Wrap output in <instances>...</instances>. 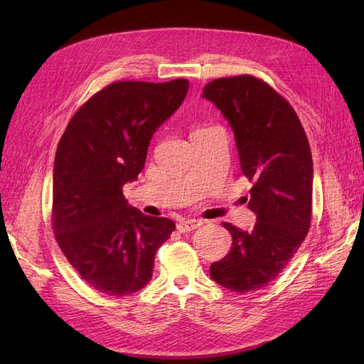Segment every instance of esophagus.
<instances>
[{"mask_svg":"<svg viewBox=\"0 0 364 364\" xmlns=\"http://www.w3.org/2000/svg\"><path fill=\"white\" fill-rule=\"evenodd\" d=\"M203 225L202 220H182V222L178 223V230L179 232H190V230H194L197 228H200Z\"/></svg>","mask_w":364,"mask_h":364,"instance_id":"34e87169","label":"esophagus"}]
</instances>
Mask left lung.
Here are the masks:
<instances>
[{
  "instance_id": "left-lung-1",
  "label": "left lung",
  "mask_w": 364,
  "mask_h": 364,
  "mask_svg": "<svg viewBox=\"0 0 364 364\" xmlns=\"http://www.w3.org/2000/svg\"><path fill=\"white\" fill-rule=\"evenodd\" d=\"M202 97L234 130L241 171L253 181L245 200L257 215L250 232L223 223L232 246L211 264L209 274L230 291H255L279 277L310 229V144L294 109L255 77L217 79L203 87Z\"/></svg>"
}]
</instances>
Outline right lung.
<instances>
[{
  "label": "right lung",
  "mask_w": 364,
  "mask_h": 364,
  "mask_svg": "<svg viewBox=\"0 0 364 364\" xmlns=\"http://www.w3.org/2000/svg\"><path fill=\"white\" fill-rule=\"evenodd\" d=\"M188 80L117 82L74 114L53 168V229L80 277L103 294L127 296L151 279L156 250L176 225L127 203L155 132L182 105Z\"/></svg>",
  "instance_id": "add662e5"
}]
</instances>
